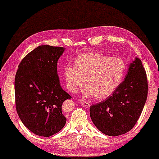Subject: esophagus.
<instances>
[{"label": "esophagus", "mask_w": 159, "mask_h": 159, "mask_svg": "<svg viewBox=\"0 0 159 159\" xmlns=\"http://www.w3.org/2000/svg\"><path fill=\"white\" fill-rule=\"evenodd\" d=\"M80 103H81V105L82 106H84V107H85L87 108H89L90 106V103L86 101H80Z\"/></svg>", "instance_id": "34e87169"}]
</instances>
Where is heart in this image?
<instances>
[{"mask_svg":"<svg viewBox=\"0 0 159 159\" xmlns=\"http://www.w3.org/2000/svg\"><path fill=\"white\" fill-rule=\"evenodd\" d=\"M126 66L122 59L97 52H86L75 58L74 66L64 69V79L70 92L77 93L84 84V97L94 95L98 100L107 98L122 82Z\"/></svg>","mask_w":159,"mask_h":159,"instance_id":"obj_1","label":"heart"}]
</instances>
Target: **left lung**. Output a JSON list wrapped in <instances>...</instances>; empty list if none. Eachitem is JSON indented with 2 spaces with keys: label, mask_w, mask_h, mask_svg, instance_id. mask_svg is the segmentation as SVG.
I'll return each mask as SVG.
<instances>
[{
  "label": "left lung",
  "mask_w": 159,
  "mask_h": 159,
  "mask_svg": "<svg viewBox=\"0 0 159 159\" xmlns=\"http://www.w3.org/2000/svg\"><path fill=\"white\" fill-rule=\"evenodd\" d=\"M148 91L146 72L140 59L136 58L116 91L105 101L90 106L93 124L106 135L127 133L134 127L143 111Z\"/></svg>",
  "instance_id": "1"
}]
</instances>
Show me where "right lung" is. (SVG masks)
Wrapping results in <instances>:
<instances>
[{
	"label": "right lung",
	"instance_id": "right-lung-1",
	"mask_svg": "<svg viewBox=\"0 0 159 159\" xmlns=\"http://www.w3.org/2000/svg\"><path fill=\"white\" fill-rule=\"evenodd\" d=\"M63 47L40 45L21 60L15 76L16 108L27 129L50 137L62 129L66 118L62 104L71 95L60 85L57 63Z\"/></svg>",
	"mask_w": 159,
	"mask_h": 159
}]
</instances>
